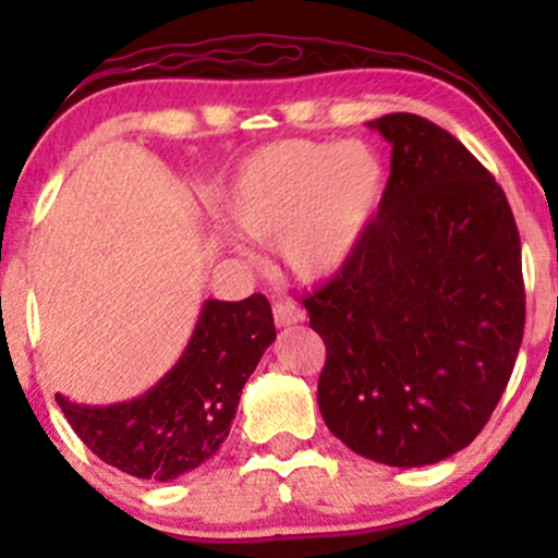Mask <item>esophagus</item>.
I'll return each instance as SVG.
<instances>
[{
  "mask_svg": "<svg viewBox=\"0 0 558 558\" xmlns=\"http://www.w3.org/2000/svg\"><path fill=\"white\" fill-rule=\"evenodd\" d=\"M272 317H275V325H278V328H288V325L301 323V319H304V312H301L299 306H293V304H283V301H275Z\"/></svg>",
  "mask_w": 558,
  "mask_h": 558,
  "instance_id": "34e87169",
  "label": "esophagus"
}]
</instances>
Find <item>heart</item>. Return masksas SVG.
Wrapping results in <instances>:
<instances>
[{"instance_id": "1", "label": "heart", "mask_w": 558, "mask_h": 558, "mask_svg": "<svg viewBox=\"0 0 558 558\" xmlns=\"http://www.w3.org/2000/svg\"><path fill=\"white\" fill-rule=\"evenodd\" d=\"M386 194V165L362 141H275L248 155L220 196L230 228L278 243L293 280L325 283L356 257Z\"/></svg>"}]
</instances>
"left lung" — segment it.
Masks as SVG:
<instances>
[{"label": "left lung", "mask_w": 558, "mask_h": 558, "mask_svg": "<svg viewBox=\"0 0 558 558\" xmlns=\"http://www.w3.org/2000/svg\"><path fill=\"white\" fill-rule=\"evenodd\" d=\"M367 125L390 144L386 194L304 306L328 349V430L409 470L470 446L501 399L524 332L522 248L501 185L451 133L409 112Z\"/></svg>", "instance_id": "8db88e82"}]
</instances>
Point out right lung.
<instances>
[{"mask_svg": "<svg viewBox=\"0 0 558 558\" xmlns=\"http://www.w3.org/2000/svg\"><path fill=\"white\" fill-rule=\"evenodd\" d=\"M275 341L270 301L207 299L181 360L131 401L94 407L57 393L70 427L105 464L168 483L215 457L241 390Z\"/></svg>", "mask_w": 558, "mask_h": 558, "instance_id": "obj_1", "label": "right lung"}]
</instances>
